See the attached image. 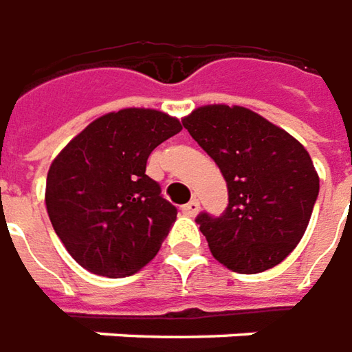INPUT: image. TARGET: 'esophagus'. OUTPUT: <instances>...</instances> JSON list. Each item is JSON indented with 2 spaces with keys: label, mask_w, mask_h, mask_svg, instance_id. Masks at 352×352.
<instances>
[{
  "label": "esophagus",
  "mask_w": 352,
  "mask_h": 352,
  "mask_svg": "<svg viewBox=\"0 0 352 352\" xmlns=\"http://www.w3.org/2000/svg\"><path fill=\"white\" fill-rule=\"evenodd\" d=\"M199 208H201V204H199L197 199H193V201H189L188 204H184V206H182V212H184L186 216H189V218H193V216L199 214Z\"/></svg>",
  "instance_id": "1"
}]
</instances>
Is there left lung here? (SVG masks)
Segmentation results:
<instances>
[{
  "label": "left lung",
  "instance_id": "8db88e82",
  "mask_svg": "<svg viewBox=\"0 0 352 352\" xmlns=\"http://www.w3.org/2000/svg\"><path fill=\"white\" fill-rule=\"evenodd\" d=\"M182 123L228 182L223 214L195 218L212 256L244 275L278 265L301 241L318 197L307 149L241 106H203Z\"/></svg>",
  "mask_w": 352,
  "mask_h": 352
}]
</instances>
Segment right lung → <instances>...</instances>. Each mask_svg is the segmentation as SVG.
I'll return each mask as SVG.
<instances>
[{
    "label": "right lung",
    "instance_id": "add662e5",
    "mask_svg": "<svg viewBox=\"0 0 352 352\" xmlns=\"http://www.w3.org/2000/svg\"><path fill=\"white\" fill-rule=\"evenodd\" d=\"M180 131V121L163 111L121 109L92 121L52 161L47 212L81 267L117 278L155 258L178 210L146 174V163Z\"/></svg>",
    "mask_w": 352,
    "mask_h": 352
}]
</instances>
